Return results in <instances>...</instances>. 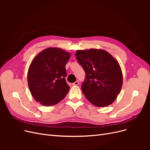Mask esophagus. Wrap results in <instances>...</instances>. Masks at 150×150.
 I'll return each instance as SVG.
<instances>
[{"mask_svg": "<svg viewBox=\"0 0 150 150\" xmlns=\"http://www.w3.org/2000/svg\"><path fill=\"white\" fill-rule=\"evenodd\" d=\"M79 84V82L78 81H76V82L72 83V86H78Z\"/></svg>", "mask_w": 150, "mask_h": 150, "instance_id": "esophagus-1", "label": "esophagus"}]
</instances>
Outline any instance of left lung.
<instances>
[{
	"mask_svg": "<svg viewBox=\"0 0 150 150\" xmlns=\"http://www.w3.org/2000/svg\"><path fill=\"white\" fill-rule=\"evenodd\" d=\"M76 57L86 72L81 87L86 98L98 107L110 105L120 94L122 85L118 62L103 49L78 50Z\"/></svg>",
	"mask_w": 150,
	"mask_h": 150,
	"instance_id": "obj_1",
	"label": "left lung"
}]
</instances>
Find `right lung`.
I'll list each match as a JSON object with an SVG mask.
<instances>
[{
	"mask_svg": "<svg viewBox=\"0 0 150 150\" xmlns=\"http://www.w3.org/2000/svg\"><path fill=\"white\" fill-rule=\"evenodd\" d=\"M71 54L58 47H49L32 61L28 82L32 96L43 106H53L64 99L69 86L65 77V66Z\"/></svg>",
	"mask_w": 150,
	"mask_h": 150,
	"instance_id": "1",
	"label": "right lung"
}]
</instances>
